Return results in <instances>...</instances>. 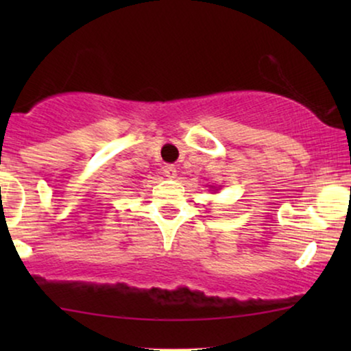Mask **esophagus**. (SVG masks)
I'll use <instances>...</instances> for the list:
<instances>
[{
  "label": "esophagus",
  "instance_id": "obj_1",
  "mask_svg": "<svg viewBox=\"0 0 351 351\" xmlns=\"http://www.w3.org/2000/svg\"><path fill=\"white\" fill-rule=\"evenodd\" d=\"M162 171H165V176L169 177V179H176L177 177V167L174 165H166Z\"/></svg>",
  "mask_w": 351,
  "mask_h": 351
}]
</instances>
